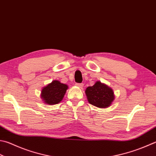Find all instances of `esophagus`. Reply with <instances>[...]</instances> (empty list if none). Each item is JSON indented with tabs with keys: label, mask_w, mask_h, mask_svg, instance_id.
<instances>
[{
	"label": "esophagus",
	"mask_w": 156,
	"mask_h": 156,
	"mask_svg": "<svg viewBox=\"0 0 156 156\" xmlns=\"http://www.w3.org/2000/svg\"><path fill=\"white\" fill-rule=\"evenodd\" d=\"M83 83H76V86H78L79 87H81V88H82L83 87Z\"/></svg>",
	"instance_id": "34e87169"
}]
</instances>
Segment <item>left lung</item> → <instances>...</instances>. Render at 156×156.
I'll list each match as a JSON object with an SVG mask.
<instances>
[{"instance_id":"1","label":"left lung","mask_w":156,"mask_h":156,"mask_svg":"<svg viewBox=\"0 0 156 156\" xmlns=\"http://www.w3.org/2000/svg\"><path fill=\"white\" fill-rule=\"evenodd\" d=\"M85 92L89 103L98 108L109 107L115 99L112 88L99 81L87 87Z\"/></svg>"}]
</instances>
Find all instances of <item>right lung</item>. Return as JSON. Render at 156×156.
I'll return each mask as SVG.
<instances>
[{"label":"right lung","mask_w":156,"mask_h":156,"mask_svg":"<svg viewBox=\"0 0 156 156\" xmlns=\"http://www.w3.org/2000/svg\"><path fill=\"white\" fill-rule=\"evenodd\" d=\"M68 88L69 86L66 84L54 80L42 88L41 98L46 105L58 104L62 101Z\"/></svg>","instance_id":"add662e5"}]
</instances>
